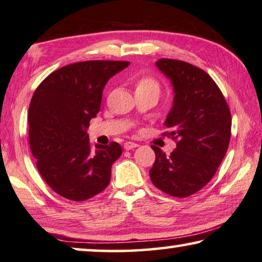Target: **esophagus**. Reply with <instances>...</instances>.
Here are the masks:
<instances>
[{
	"label": "esophagus",
	"mask_w": 262,
	"mask_h": 262,
	"mask_svg": "<svg viewBox=\"0 0 262 262\" xmlns=\"http://www.w3.org/2000/svg\"><path fill=\"white\" fill-rule=\"evenodd\" d=\"M139 145L137 144V143H134V142H126V143H124V148H125V150H132V148H136V147H138Z\"/></svg>",
	"instance_id": "34e87169"
}]
</instances>
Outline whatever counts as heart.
<instances>
[{
	"mask_svg": "<svg viewBox=\"0 0 262 262\" xmlns=\"http://www.w3.org/2000/svg\"><path fill=\"white\" fill-rule=\"evenodd\" d=\"M138 88H154V89H158V84H157L155 79L144 77L138 82Z\"/></svg>",
	"mask_w": 262,
	"mask_h": 262,
	"instance_id": "1",
	"label": "heart"
}]
</instances>
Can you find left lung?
I'll list each match as a JSON object with an SVG mask.
<instances>
[{"mask_svg": "<svg viewBox=\"0 0 262 262\" xmlns=\"http://www.w3.org/2000/svg\"><path fill=\"white\" fill-rule=\"evenodd\" d=\"M156 66L171 79L173 106L165 125L177 142L170 156L151 146L156 160L150 178L157 188L177 198L201 190L215 174L231 139V111L211 76L178 59L160 58Z\"/></svg>", "mask_w": 262, "mask_h": 262, "instance_id": "1", "label": "left lung"}]
</instances>
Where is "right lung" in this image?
<instances>
[{"instance_id": "obj_1", "label": "right lung", "mask_w": 262, "mask_h": 262, "mask_svg": "<svg viewBox=\"0 0 262 262\" xmlns=\"http://www.w3.org/2000/svg\"><path fill=\"white\" fill-rule=\"evenodd\" d=\"M125 61L69 64L48 76L31 98L28 124L36 166L57 194L74 201L105 190L122 147L116 142L91 148L88 127L99 112L103 89Z\"/></svg>"}]
</instances>
